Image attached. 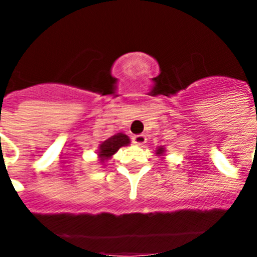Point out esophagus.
<instances>
[{
    "label": "esophagus",
    "mask_w": 257,
    "mask_h": 257,
    "mask_svg": "<svg viewBox=\"0 0 257 257\" xmlns=\"http://www.w3.org/2000/svg\"><path fill=\"white\" fill-rule=\"evenodd\" d=\"M131 140H133V143L135 145H143L147 142V138H145V135L140 134V135H134L133 138H131Z\"/></svg>",
    "instance_id": "1"
}]
</instances>
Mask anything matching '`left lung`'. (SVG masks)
Instances as JSON below:
<instances>
[{
    "label": "left lung",
    "mask_w": 257,
    "mask_h": 257,
    "mask_svg": "<svg viewBox=\"0 0 257 257\" xmlns=\"http://www.w3.org/2000/svg\"><path fill=\"white\" fill-rule=\"evenodd\" d=\"M163 153V148H160L158 151H157V154H162Z\"/></svg>",
    "instance_id": "left-lung-1"
}]
</instances>
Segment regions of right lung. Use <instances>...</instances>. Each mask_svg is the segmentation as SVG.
<instances>
[{
    "label": "right lung",
    "mask_w": 257,
    "mask_h": 257,
    "mask_svg": "<svg viewBox=\"0 0 257 257\" xmlns=\"http://www.w3.org/2000/svg\"><path fill=\"white\" fill-rule=\"evenodd\" d=\"M128 143H130V139L124 134H117V135L106 139L103 144H100V149H99V157H100L101 162L108 160L109 157H112L121 147H124Z\"/></svg>",
    "instance_id": "1"
}]
</instances>
